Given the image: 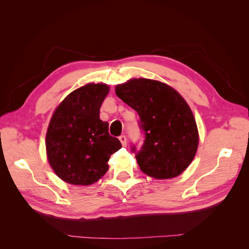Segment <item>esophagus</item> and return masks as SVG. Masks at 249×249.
Instances as JSON below:
<instances>
[{"label":"esophagus","instance_id":"1","mask_svg":"<svg viewBox=\"0 0 249 249\" xmlns=\"http://www.w3.org/2000/svg\"><path fill=\"white\" fill-rule=\"evenodd\" d=\"M119 140H120V142H122V144L124 146L126 145V137H125V135H122V136H119Z\"/></svg>","mask_w":249,"mask_h":249}]
</instances>
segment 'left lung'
<instances>
[{
    "label": "left lung",
    "mask_w": 249,
    "mask_h": 249,
    "mask_svg": "<svg viewBox=\"0 0 249 249\" xmlns=\"http://www.w3.org/2000/svg\"><path fill=\"white\" fill-rule=\"evenodd\" d=\"M119 99L138 113L142 145L132 144L142 172L155 178L179 176L192 162L198 132L192 111L182 96L164 83L132 79L117 85Z\"/></svg>",
    "instance_id": "left-lung-1"
}]
</instances>
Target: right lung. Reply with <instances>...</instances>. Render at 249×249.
Listing matches in <instances>:
<instances>
[{
	"label": "right lung",
	"instance_id": "right-lung-1",
	"mask_svg": "<svg viewBox=\"0 0 249 249\" xmlns=\"http://www.w3.org/2000/svg\"><path fill=\"white\" fill-rule=\"evenodd\" d=\"M109 92L105 84H87L67 95L50 122L46 146L56 175L71 185H91L109 169L110 156L122 143L100 119V108Z\"/></svg>",
	"mask_w": 249,
	"mask_h": 249
}]
</instances>
